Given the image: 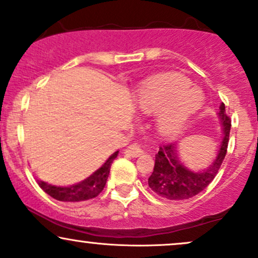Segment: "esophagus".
Returning <instances> with one entry per match:
<instances>
[{
  "label": "esophagus",
  "mask_w": 258,
  "mask_h": 258,
  "mask_svg": "<svg viewBox=\"0 0 258 258\" xmlns=\"http://www.w3.org/2000/svg\"><path fill=\"white\" fill-rule=\"evenodd\" d=\"M143 152H144L143 148H142L141 144H138V143H132L126 148V154L127 155L132 156V158H137V156L142 155Z\"/></svg>",
  "instance_id": "34e87169"
}]
</instances>
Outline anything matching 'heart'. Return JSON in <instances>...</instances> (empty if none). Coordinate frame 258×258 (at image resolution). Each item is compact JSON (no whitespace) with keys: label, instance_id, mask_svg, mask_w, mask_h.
<instances>
[{"label":"heart","instance_id":"obj_1","mask_svg":"<svg viewBox=\"0 0 258 258\" xmlns=\"http://www.w3.org/2000/svg\"><path fill=\"white\" fill-rule=\"evenodd\" d=\"M179 76H166L148 81L139 88L136 105L146 114H156V127L164 136L177 135L201 105V94L187 87Z\"/></svg>","mask_w":258,"mask_h":258}]
</instances>
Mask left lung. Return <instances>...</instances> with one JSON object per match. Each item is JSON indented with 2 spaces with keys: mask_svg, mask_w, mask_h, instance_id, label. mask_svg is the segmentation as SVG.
<instances>
[{
  "mask_svg": "<svg viewBox=\"0 0 258 258\" xmlns=\"http://www.w3.org/2000/svg\"><path fill=\"white\" fill-rule=\"evenodd\" d=\"M218 115L223 126V138L214 162L203 171L190 170L179 160L177 144H164L155 155L154 171L148 178V184L154 193L167 200H186L203 191L214 180L226 158L232 126L224 103H221Z\"/></svg>",
  "mask_w": 258,
  "mask_h": 258,
  "instance_id": "obj_1",
  "label": "left lung"
}]
</instances>
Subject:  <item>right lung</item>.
<instances>
[{
  "instance_id": "add662e5",
  "label": "right lung",
  "mask_w": 258,
  "mask_h": 258,
  "mask_svg": "<svg viewBox=\"0 0 258 258\" xmlns=\"http://www.w3.org/2000/svg\"><path fill=\"white\" fill-rule=\"evenodd\" d=\"M117 154H119V150L109 156L108 160L96 172H93L90 177L76 183V184L57 186L48 184L42 180H37V183L43 191L51 195L55 200L65 201V203H81V201L93 199L104 189L109 172H110V166L112 161L116 159Z\"/></svg>"
}]
</instances>
